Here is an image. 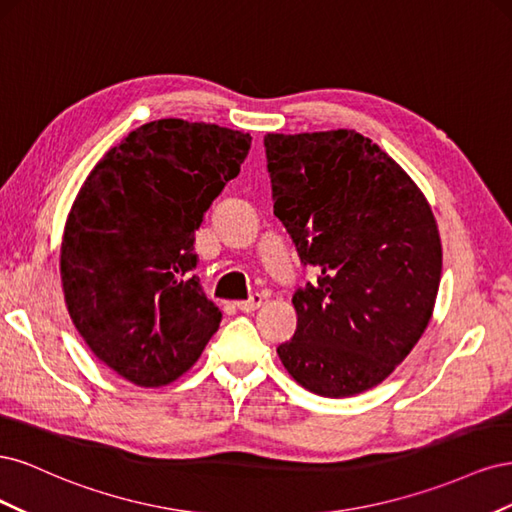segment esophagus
I'll list each match as a JSON object with an SVG mask.
<instances>
[{"label": "esophagus", "mask_w": 512, "mask_h": 512, "mask_svg": "<svg viewBox=\"0 0 512 512\" xmlns=\"http://www.w3.org/2000/svg\"><path fill=\"white\" fill-rule=\"evenodd\" d=\"M260 303H262V294L254 292L250 299H245V301H237L235 305H237V309H241V312H254V309H258V307H260Z\"/></svg>", "instance_id": "1"}]
</instances>
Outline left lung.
Wrapping results in <instances>:
<instances>
[{
    "instance_id": "1",
    "label": "left lung",
    "mask_w": 512,
    "mask_h": 512,
    "mask_svg": "<svg viewBox=\"0 0 512 512\" xmlns=\"http://www.w3.org/2000/svg\"><path fill=\"white\" fill-rule=\"evenodd\" d=\"M273 213L318 280L292 294L297 329L277 354L303 389L350 397L380 384L421 339L442 245L425 196L354 130L267 134Z\"/></svg>"
}]
</instances>
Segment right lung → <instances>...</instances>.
Returning a JSON list of instances; mask_svg holds the SVG:
<instances>
[{
    "mask_svg": "<svg viewBox=\"0 0 512 512\" xmlns=\"http://www.w3.org/2000/svg\"><path fill=\"white\" fill-rule=\"evenodd\" d=\"M252 136L158 119L91 170L68 215L61 284L76 331L98 359L138 386L185 374L222 312L198 277L196 230L235 179Z\"/></svg>",
    "mask_w": 512,
    "mask_h": 512,
    "instance_id": "right-lung-1",
    "label": "right lung"
}]
</instances>
